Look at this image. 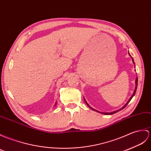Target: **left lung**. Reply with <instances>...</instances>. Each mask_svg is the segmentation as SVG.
<instances>
[{
    "mask_svg": "<svg viewBox=\"0 0 151 151\" xmlns=\"http://www.w3.org/2000/svg\"><path fill=\"white\" fill-rule=\"evenodd\" d=\"M129 55L131 56V55H130V53H129ZM131 58H132V62H133V64H135V63H134V60H133V58L131 57ZM135 82H136V87H135V89H134V93H133V94H132V95L131 96V97L130 98V99H129V101H127V104H126L125 106L122 107V109H119V110H118V111H113V112H111V113H102V112H100V111H96V110H95V109H94L93 108H92L91 107H90L89 106V104H87V102H86V101L85 100V99H84V101H85V102L86 103V104L87 105V106H88L89 107H90L91 109L92 110H93V111H96V112H98V113H101V114H107V115H108V114H114V113H117L118 111H120V110H122V109H123L124 108H125L126 106H127V105L129 104V101H130L131 100V99H132V97L134 96V94H135V93H136V89H137V86H138V77H136V81H135ZM84 99V98H83Z\"/></svg>",
    "mask_w": 151,
    "mask_h": 151,
    "instance_id": "8db88e82",
    "label": "left lung"
}]
</instances>
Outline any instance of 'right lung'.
<instances>
[{"mask_svg":"<svg viewBox=\"0 0 151 151\" xmlns=\"http://www.w3.org/2000/svg\"><path fill=\"white\" fill-rule=\"evenodd\" d=\"M56 104H57V103H56ZM55 105H56V104H55Z\"/></svg>","mask_w":151,"mask_h":151,"instance_id":"right-lung-1","label":"right lung"}]
</instances>
